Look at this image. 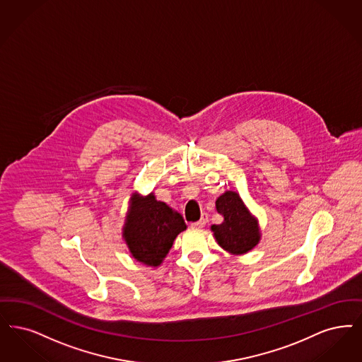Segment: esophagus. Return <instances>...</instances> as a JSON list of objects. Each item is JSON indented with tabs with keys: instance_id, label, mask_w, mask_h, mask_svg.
Listing matches in <instances>:
<instances>
[{
	"instance_id": "34e87169",
	"label": "esophagus",
	"mask_w": 362,
	"mask_h": 362,
	"mask_svg": "<svg viewBox=\"0 0 362 362\" xmlns=\"http://www.w3.org/2000/svg\"><path fill=\"white\" fill-rule=\"evenodd\" d=\"M206 223H207V216H206V214H202V218H201L199 221H197V222H192V223H191V228H192V229H201V228H203Z\"/></svg>"
}]
</instances>
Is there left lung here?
<instances>
[{
    "label": "left lung",
    "mask_w": 362,
    "mask_h": 362,
    "mask_svg": "<svg viewBox=\"0 0 362 362\" xmlns=\"http://www.w3.org/2000/svg\"><path fill=\"white\" fill-rule=\"evenodd\" d=\"M216 209L223 221L219 225H213L211 230L222 249L240 256L259 244L260 229L257 219L250 214L237 192H223L216 201Z\"/></svg>",
    "instance_id": "1"
}]
</instances>
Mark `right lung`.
<instances>
[{"mask_svg": "<svg viewBox=\"0 0 362 362\" xmlns=\"http://www.w3.org/2000/svg\"><path fill=\"white\" fill-rule=\"evenodd\" d=\"M122 237L132 256L149 267H159L186 222L168 204L156 201L153 192L146 197L132 194Z\"/></svg>", "mask_w": 362, "mask_h": 362, "instance_id": "obj_1", "label": "right lung"}]
</instances>
